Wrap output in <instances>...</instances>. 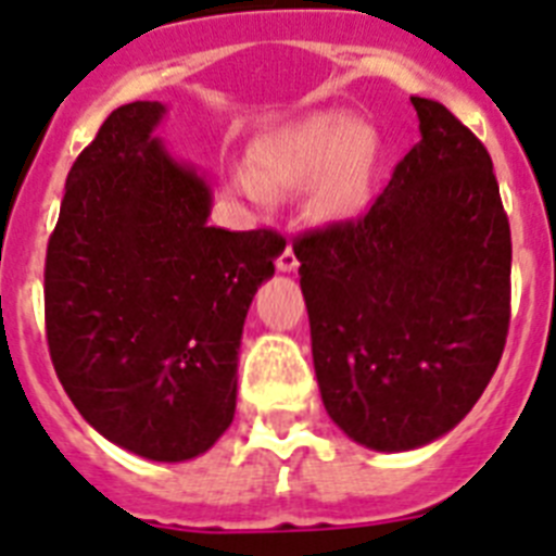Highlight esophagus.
<instances>
[{
	"mask_svg": "<svg viewBox=\"0 0 556 556\" xmlns=\"http://www.w3.org/2000/svg\"><path fill=\"white\" fill-rule=\"evenodd\" d=\"M296 265H300V260H296V254H293L291 245H286V249H282V254L277 256V268L279 270H293Z\"/></svg>",
	"mask_w": 556,
	"mask_h": 556,
	"instance_id": "obj_1",
	"label": "esophagus"
}]
</instances>
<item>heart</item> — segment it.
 I'll return each instance as SVG.
<instances>
[{
    "label": "heart",
    "mask_w": 556,
    "mask_h": 556,
    "mask_svg": "<svg viewBox=\"0 0 556 556\" xmlns=\"http://www.w3.org/2000/svg\"><path fill=\"white\" fill-rule=\"evenodd\" d=\"M379 163V138L339 112H316L265 135L254 147V169L235 175L237 194L268 206L270 189L314 180V206L325 217H348L367 203Z\"/></svg>",
    "instance_id": "obj_1"
}]
</instances>
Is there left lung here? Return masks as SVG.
Wrapping results in <instances>:
<instances>
[{"instance_id": "1", "label": "left lung", "mask_w": 556, "mask_h": 556, "mask_svg": "<svg viewBox=\"0 0 556 556\" xmlns=\"http://www.w3.org/2000/svg\"><path fill=\"white\" fill-rule=\"evenodd\" d=\"M409 101L421 143L372 206L293 242L325 409L379 452L464 421L511 316V231L492 157L444 104Z\"/></svg>"}]
</instances>
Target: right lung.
<instances>
[{"label":"right lung","mask_w":556,"mask_h":556,"mask_svg":"<svg viewBox=\"0 0 556 556\" xmlns=\"http://www.w3.org/2000/svg\"><path fill=\"white\" fill-rule=\"evenodd\" d=\"M163 112L112 110L73 163L45 260V325L84 421L177 464L235 418L242 321L286 240L208 226V184L152 135Z\"/></svg>","instance_id":"1"}]
</instances>
